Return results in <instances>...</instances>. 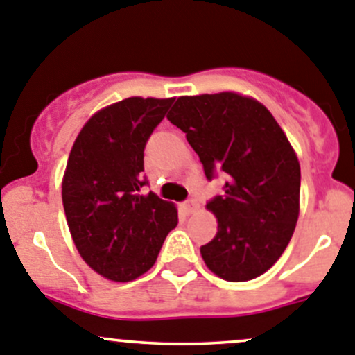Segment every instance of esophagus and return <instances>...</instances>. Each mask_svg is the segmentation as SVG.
Returning <instances> with one entry per match:
<instances>
[{"label": "esophagus", "instance_id": "esophagus-1", "mask_svg": "<svg viewBox=\"0 0 355 355\" xmlns=\"http://www.w3.org/2000/svg\"><path fill=\"white\" fill-rule=\"evenodd\" d=\"M198 207H199L198 200H194V199H189V200H185L184 204H182V211H184L185 214H191V213H194V211L198 209Z\"/></svg>", "mask_w": 355, "mask_h": 355}]
</instances>
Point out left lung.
Returning a JSON list of instances; mask_svg holds the SVG:
<instances>
[{"instance_id": "8db88e82", "label": "left lung", "mask_w": 355, "mask_h": 355, "mask_svg": "<svg viewBox=\"0 0 355 355\" xmlns=\"http://www.w3.org/2000/svg\"><path fill=\"white\" fill-rule=\"evenodd\" d=\"M168 120L198 153L207 180L223 194L207 200L216 237L200 247L206 266L228 282L270 270L299 218L300 166L287 135L261 103L235 92L178 98Z\"/></svg>"}]
</instances>
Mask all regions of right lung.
<instances>
[{"instance_id":"add662e5","label":"right lung","mask_w":355,"mask_h":355,"mask_svg":"<svg viewBox=\"0 0 355 355\" xmlns=\"http://www.w3.org/2000/svg\"><path fill=\"white\" fill-rule=\"evenodd\" d=\"M171 103H114L84 125L70 151L62 189L68 228L82 259L108 280L144 275L178 223L173 204L142 191L146 144Z\"/></svg>"}]
</instances>
